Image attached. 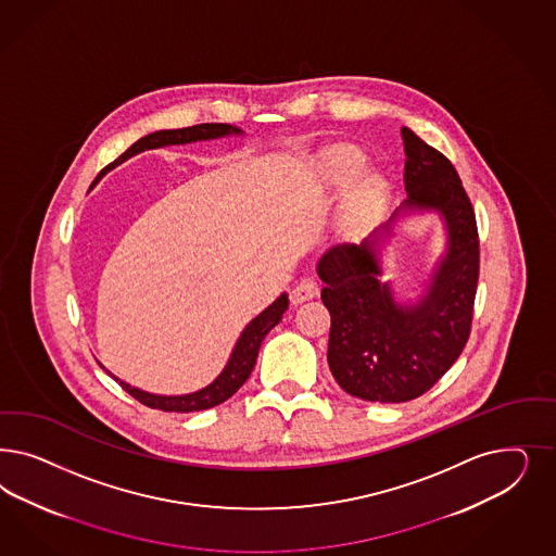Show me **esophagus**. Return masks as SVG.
Masks as SVG:
<instances>
[{"label":"esophagus","instance_id":"obj_1","mask_svg":"<svg viewBox=\"0 0 556 556\" xmlns=\"http://www.w3.org/2000/svg\"><path fill=\"white\" fill-rule=\"evenodd\" d=\"M317 294H319V285H317V280H313V278H303L296 287L292 288L290 299H292V303H294V305H301V303H305V301L315 299Z\"/></svg>","mask_w":556,"mask_h":556}]
</instances>
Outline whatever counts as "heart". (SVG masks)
Here are the masks:
<instances>
[{"label":"heart","instance_id":"heart-1","mask_svg":"<svg viewBox=\"0 0 556 556\" xmlns=\"http://www.w3.org/2000/svg\"><path fill=\"white\" fill-rule=\"evenodd\" d=\"M366 155L354 144H338L323 153L317 163V184L325 192H343V225L364 229L377 220L391 194L389 179L377 172H366Z\"/></svg>","mask_w":556,"mask_h":556}]
</instances>
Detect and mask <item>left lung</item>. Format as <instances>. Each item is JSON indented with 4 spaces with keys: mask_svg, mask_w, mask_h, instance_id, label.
<instances>
[{
    "mask_svg": "<svg viewBox=\"0 0 556 556\" xmlns=\"http://www.w3.org/2000/svg\"><path fill=\"white\" fill-rule=\"evenodd\" d=\"M407 200L359 245L343 243L323 253L317 274L323 305L331 315L327 362L341 389L378 403H405L428 393L458 359L470 336L479 282L477 218L454 165L403 126ZM413 210L445 218L450 243L427 294L399 306L374 250L380 233Z\"/></svg>",
    "mask_w": 556,
    "mask_h": 556,
    "instance_id": "1",
    "label": "left lung"
}]
</instances>
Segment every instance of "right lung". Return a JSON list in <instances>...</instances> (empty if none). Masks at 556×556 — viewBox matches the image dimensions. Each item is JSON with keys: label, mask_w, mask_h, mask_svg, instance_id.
<instances>
[{"label": "right lung", "mask_w": 556, "mask_h": 556, "mask_svg": "<svg viewBox=\"0 0 556 556\" xmlns=\"http://www.w3.org/2000/svg\"><path fill=\"white\" fill-rule=\"evenodd\" d=\"M243 130L231 125H220V123H206V125L188 126V128H174V130H157V132H151L143 139H139L137 143L130 144L126 149L125 153L116 160V162L110 163L108 167H104L98 178L93 179V184L98 179L102 178L106 174L108 169L121 165V163L130 160L132 155L141 153L144 149H157V147H165V144H184L194 143V141H211V139H220V137H227V135H241ZM288 308V296L287 294H280L271 305L262 311L253 321L243 329L241 338L235 343L233 354L227 362L225 370L218 375V377L204 389H200L197 393L190 394H176V396H165V394H153L141 391L137 387H130L123 382L121 378L110 375L114 378L126 393L130 396H135L139 403H143L151 409H162V412H176V413H190V412H202V409H211L215 405H220L223 401H227L229 396H233L241 384L250 378L251 370L255 366V359L260 354V345L264 338L268 336L269 331L280 323L285 311Z\"/></svg>", "instance_id": "right-lung-1"}]
</instances>
